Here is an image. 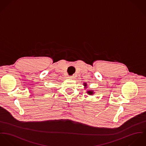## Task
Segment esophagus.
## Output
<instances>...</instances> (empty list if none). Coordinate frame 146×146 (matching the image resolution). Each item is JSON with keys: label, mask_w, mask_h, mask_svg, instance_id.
I'll use <instances>...</instances> for the list:
<instances>
[{"label": "esophagus", "mask_w": 146, "mask_h": 146, "mask_svg": "<svg viewBox=\"0 0 146 146\" xmlns=\"http://www.w3.org/2000/svg\"><path fill=\"white\" fill-rule=\"evenodd\" d=\"M69 78H73L74 77H73V76H69Z\"/></svg>", "instance_id": "esophagus-1"}]
</instances>
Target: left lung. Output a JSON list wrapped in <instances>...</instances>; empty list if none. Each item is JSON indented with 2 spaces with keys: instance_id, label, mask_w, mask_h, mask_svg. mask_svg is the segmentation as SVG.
Masks as SVG:
<instances>
[{
  "instance_id": "obj_1",
  "label": "left lung",
  "mask_w": 146,
  "mask_h": 146,
  "mask_svg": "<svg viewBox=\"0 0 146 146\" xmlns=\"http://www.w3.org/2000/svg\"><path fill=\"white\" fill-rule=\"evenodd\" d=\"M84 86H86V84H85ZM87 92H88V94H90V95H92V93H93V92H92V91H88Z\"/></svg>"
}]
</instances>
